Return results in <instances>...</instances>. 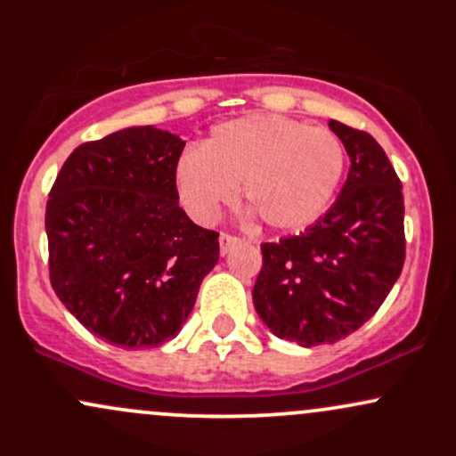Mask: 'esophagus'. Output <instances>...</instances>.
Listing matches in <instances>:
<instances>
[{"label":"esophagus","instance_id":"esophagus-1","mask_svg":"<svg viewBox=\"0 0 456 456\" xmlns=\"http://www.w3.org/2000/svg\"><path fill=\"white\" fill-rule=\"evenodd\" d=\"M218 242H221V255H229L235 248V246L242 242V240L235 238V235H232V233H221Z\"/></svg>","mask_w":456,"mask_h":456}]
</instances>
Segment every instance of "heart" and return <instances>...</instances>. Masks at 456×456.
Instances as JSON below:
<instances>
[{
	"label": "heart",
	"mask_w": 456,
	"mask_h": 456,
	"mask_svg": "<svg viewBox=\"0 0 456 456\" xmlns=\"http://www.w3.org/2000/svg\"><path fill=\"white\" fill-rule=\"evenodd\" d=\"M343 141L285 115H244L218 124L201 150L175 165V184L186 210L203 223L242 199L272 229H302L330 206L345 174Z\"/></svg>",
	"instance_id": "b5f03b06"
}]
</instances>
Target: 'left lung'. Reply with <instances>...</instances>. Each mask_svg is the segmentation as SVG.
<instances>
[{
	"instance_id": "obj_1",
	"label": "left lung",
	"mask_w": 456,
	"mask_h": 456,
	"mask_svg": "<svg viewBox=\"0 0 456 456\" xmlns=\"http://www.w3.org/2000/svg\"><path fill=\"white\" fill-rule=\"evenodd\" d=\"M347 150V182L334 206L300 235L261 244L255 311L279 338L337 343L364 326L405 261L403 186L381 145L330 119Z\"/></svg>"
}]
</instances>
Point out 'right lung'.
Listing matches in <instances>:
<instances>
[{
	"label": "right lung",
	"instance_id": "right-lung-1",
	"mask_svg": "<svg viewBox=\"0 0 456 456\" xmlns=\"http://www.w3.org/2000/svg\"><path fill=\"white\" fill-rule=\"evenodd\" d=\"M184 141L154 126L118 130L68 156L46 201L53 291L90 332L124 349L180 332L218 261V233L177 203Z\"/></svg>",
	"mask_w": 456,
	"mask_h": 456
}]
</instances>
